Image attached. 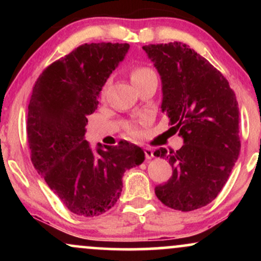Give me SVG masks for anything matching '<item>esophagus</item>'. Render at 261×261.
Masks as SVG:
<instances>
[{
	"label": "esophagus",
	"mask_w": 261,
	"mask_h": 261,
	"mask_svg": "<svg viewBox=\"0 0 261 261\" xmlns=\"http://www.w3.org/2000/svg\"><path fill=\"white\" fill-rule=\"evenodd\" d=\"M143 152H145L146 160H152L154 157L153 155V151L151 148H143Z\"/></svg>",
	"instance_id": "1"
}]
</instances>
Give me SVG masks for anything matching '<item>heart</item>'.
Wrapping results in <instances>:
<instances>
[{"label":"heart","instance_id":"heart-1","mask_svg":"<svg viewBox=\"0 0 261 261\" xmlns=\"http://www.w3.org/2000/svg\"><path fill=\"white\" fill-rule=\"evenodd\" d=\"M151 77H157L155 76L154 71L152 68L147 67V66H137V67L133 68L131 71V81L135 86H139L141 83H143L145 81H147ZM126 131L128 135H133V136H136L139 135V131L135 126H127Z\"/></svg>","mask_w":261,"mask_h":261}]
</instances>
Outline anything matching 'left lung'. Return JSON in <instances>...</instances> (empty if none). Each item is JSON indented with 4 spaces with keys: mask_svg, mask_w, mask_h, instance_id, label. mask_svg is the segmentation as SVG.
<instances>
[{
    "mask_svg": "<svg viewBox=\"0 0 261 261\" xmlns=\"http://www.w3.org/2000/svg\"><path fill=\"white\" fill-rule=\"evenodd\" d=\"M162 81V112L184 145L178 151L160 148L172 178L155 187L170 208L193 211L216 199L241 151L239 109L228 81L187 44L142 46Z\"/></svg>",
    "mask_w": 261,
    "mask_h": 261,
    "instance_id": "left-lung-1",
    "label": "left lung"
}]
</instances>
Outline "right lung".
Listing matches in <instances>:
<instances>
[{
	"instance_id": "obj_1",
	"label": "right lung",
	"mask_w": 261,
	"mask_h": 261,
	"mask_svg": "<svg viewBox=\"0 0 261 261\" xmlns=\"http://www.w3.org/2000/svg\"><path fill=\"white\" fill-rule=\"evenodd\" d=\"M128 44H83L47 66L33 87L27 134L33 166L74 215L94 217L115 205L122 175L145 161L128 142L95 152L85 139L107 80L126 55Z\"/></svg>"
}]
</instances>
